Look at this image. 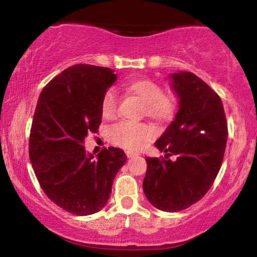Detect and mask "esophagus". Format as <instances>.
<instances>
[{
    "label": "esophagus",
    "mask_w": 257,
    "mask_h": 257,
    "mask_svg": "<svg viewBox=\"0 0 257 257\" xmlns=\"http://www.w3.org/2000/svg\"><path fill=\"white\" fill-rule=\"evenodd\" d=\"M125 154H126V157H129V159H132V157L137 156L138 155V154H135L134 151H125Z\"/></svg>",
    "instance_id": "esophagus-1"
}]
</instances>
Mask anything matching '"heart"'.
Instances as JSON below:
<instances>
[{"instance_id": "obj_1", "label": "heart", "mask_w": 257, "mask_h": 257, "mask_svg": "<svg viewBox=\"0 0 257 257\" xmlns=\"http://www.w3.org/2000/svg\"><path fill=\"white\" fill-rule=\"evenodd\" d=\"M126 91L145 103V113L159 122H170L177 109L176 97L166 95L163 87L151 79H138L126 85ZM119 96L114 89H108L101 100V113L106 119H114L118 114ZM109 140L114 145L137 150L156 137L154 126L148 124L120 122L109 129Z\"/></svg>"}]
</instances>
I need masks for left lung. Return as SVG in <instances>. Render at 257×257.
<instances>
[{"label":"left lung","instance_id":"obj_1","mask_svg":"<svg viewBox=\"0 0 257 257\" xmlns=\"http://www.w3.org/2000/svg\"><path fill=\"white\" fill-rule=\"evenodd\" d=\"M179 109L155 143L165 157H146L143 188L159 210L177 212L205 196L223 161L228 128L221 97L190 72L172 73ZM170 156H176L171 160Z\"/></svg>","mask_w":257,"mask_h":257}]
</instances>
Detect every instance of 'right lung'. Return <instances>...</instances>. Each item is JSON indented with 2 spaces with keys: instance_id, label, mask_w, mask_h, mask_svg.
Instances as JSON below:
<instances>
[{
  "instance_id": "right-lung-1",
  "label": "right lung",
  "mask_w": 257,
  "mask_h": 257,
  "mask_svg": "<svg viewBox=\"0 0 257 257\" xmlns=\"http://www.w3.org/2000/svg\"><path fill=\"white\" fill-rule=\"evenodd\" d=\"M114 70L75 64L42 89L34 113L29 157L44 193L67 212L87 216L108 201L123 150L103 149L94 159L83 143L101 124V100L117 80Z\"/></svg>"
}]
</instances>
